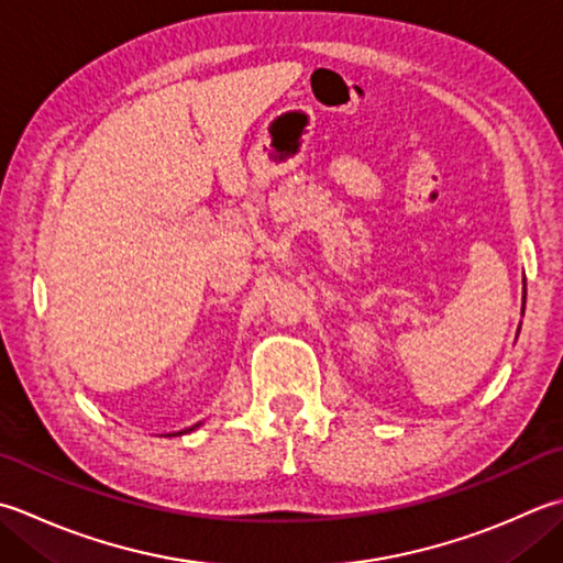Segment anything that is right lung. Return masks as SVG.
Segmentation results:
<instances>
[{
	"mask_svg": "<svg viewBox=\"0 0 563 563\" xmlns=\"http://www.w3.org/2000/svg\"><path fill=\"white\" fill-rule=\"evenodd\" d=\"M200 424H202V422H197L195 427H190V429H185V432H192V429H197V427H200ZM178 434H183V432H178Z\"/></svg>",
	"mask_w": 563,
	"mask_h": 563,
	"instance_id": "right-lung-1",
	"label": "right lung"
}]
</instances>
